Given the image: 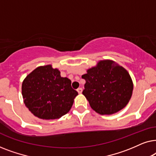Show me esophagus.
Instances as JSON below:
<instances>
[{
  "label": "esophagus",
  "instance_id": "esophagus-1",
  "mask_svg": "<svg viewBox=\"0 0 156 156\" xmlns=\"http://www.w3.org/2000/svg\"><path fill=\"white\" fill-rule=\"evenodd\" d=\"M76 91H77V92L79 94H82V88H78L77 89H76Z\"/></svg>",
  "mask_w": 156,
  "mask_h": 156
}]
</instances>
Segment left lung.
<instances>
[{
  "label": "left lung",
  "mask_w": 156,
  "mask_h": 156,
  "mask_svg": "<svg viewBox=\"0 0 156 156\" xmlns=\"http://www.w3.org/2000/svg\"><path fill=\"white\" fill-rule=\"evenodd\" d=\"M83 95L101 115H111L126 107L133 94V84L126 69L111 59L98 62L87 70Z\"/></svg>",
  "instance_id": "obj_1"
}]
</instances>
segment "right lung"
<instances>
[{"label": "right lung", "instance_id": "right-lung-1", "mask_svg": "<svg viewBox=\"0 0 156 156\" xmlns=\"http://www.w3.org/2000/svg\"><path fill=\"white\" fill-rule=\"evenodd\" d=\"M71 83L67 77H62L60 71L51 65L40 66L23 80V102L37 118L45 120L61 118L69 112L74 99L78 95Z\"/></svg>", "mask_w": 156, "mask_h": 156}]
</instances>
